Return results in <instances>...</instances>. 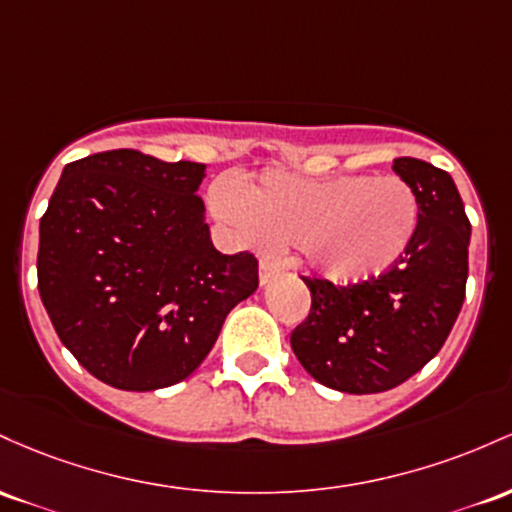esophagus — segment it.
<instances>
[{
	"label": "esophagus",
	"instance_id": "34e87169",
	"mask_svg": "<svg viewBox=\"0 0 512 512\" xmlns=\"http://www.w3.org/2000/svg\"><path fill=\"white\" fill-rule=\"evenodd\" d=\"M278 271H280V263L275 261V258L263 256L261 261H258V283L268 285L275 278V273H278Z\"/></svg>",
	"mask_w": 512,
	"mask_h": 512
}]
</instances>
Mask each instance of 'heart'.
<instances>
[{"label": "heart", "mask_w": 512, "mask_h": 512, "mask_svg": "<svg viewBox=\"0 0 512 512\" xmlns=\"http://www.w3.org/2000/svg\"><path fill=\"white\" fill-rule=\"evenodd\" d=\"M210 205L241 237L292 244L307 271L338 287L392 271L418 229L416 193L396 176L307 179L266 169L241 181L237 198L212 188Z\"/></svg>", "instance_id": "b5f03b06"}]
</instances>
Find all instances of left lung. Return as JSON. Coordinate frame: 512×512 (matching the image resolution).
I'll return each mask as SVG.
<instances>
[{"instance_id": "obj_1", "label": "left lung", "mask_w": 512, "mask_h": 512, "mask_svg": "<svg viewBox=\"0 0 512 512\" xmlns=\"http://www.w3.org/2000/svg\"><path fill=\"white\" fill-rule=\"evenodd\" d=\"M394 171L418 200L416 237L401 261L353 287L304 278L312 309L290 346L336 392L377 394L409 380L438 355L464 302L472 225L455 181L413 157L394 159Z\"/></svg>"}]
</instances>
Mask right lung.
<instances>
[{
    "mask_svg": "<svg viewBox=\"0 0 512 512\" xmlns=\"http://www.w3.org/2000/svg\"><path fill=\"white\" fill-rule=\"evenodd\" d=\"M205 164L111 149L67 164L40 220L38 292L57 336L96 380L154 392L208 358L258 287L249 251L212 246Z\"/></svg>",
    "mask_w": 512,
    "mask_h": 512,
    "instance_id": "obj_1",
    "label": "right lung"
}]
</instances>
